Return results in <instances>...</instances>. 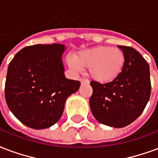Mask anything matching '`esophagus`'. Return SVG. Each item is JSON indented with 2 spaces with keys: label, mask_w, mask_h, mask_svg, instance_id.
<instances>
[{
  "label": "esophagus",
  "mask_w": 158,
  "mask_h": 158,
  "mask_svg": "<svg viewBox=\"0 0 158 158\" xmlns=\"http://www.w3.org/2000/svg\"><path fill=\"white\" fill-rule=\"evenodd\" d=\"M80 81H81V83H89V80L86 79V78H81Z\"/></svg>",
  "instance_id": "1"
}]
</instances>
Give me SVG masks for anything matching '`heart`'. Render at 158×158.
Instances as JSON below:
<instances>
[{
    "mask_svg": "<svg viewBox=\"0 0 158 158\" xmlns=\"http://www.w3.org/2000/svg\"><path fill=\"white\" fill-rule=\"evenodd\" d=\"M125 55L119 49L95 46L78 52L75 59L69 58L68 65L75 72H81V67H89L91 77L99 82L114 80L122 70Z\"/></svg>",
    "mask_w": 158,
    "mask_h": 158,
    "instance_id": "heart-1",
    "label": "heart"
}]
</instances>
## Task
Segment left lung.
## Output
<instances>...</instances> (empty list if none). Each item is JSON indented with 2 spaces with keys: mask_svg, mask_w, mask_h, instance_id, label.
Instances as JSON below:
<instances>
[{
  "mask_svg": "<svg viewBox=\"0 0 158 158\" xmlns=\"http://www.w3.org/2000/svg\"><path fill=\"white\" fill-rule=\"evenodd\" d=\"M125 64L114 80L106 83L91 81V112L100 123L108 127H127L143 113L151 96L150 67L141 54L131 46L118 45Z\"/></svg>",
  "mask_w": 158,
  "mask_h": 158,
  "instance_id": "8db88e82",
  "label": "left lung"
}]
</instances>
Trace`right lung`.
<instances>
[{
	"mask_svg": "<svg viewBox=\"0 0 158 158\" xmlns=\"http://www.w3.org/2000/svg\"><path fill=\"white\" fill-rule=\"evenodd\" d=\"M65 45L35 44L23 48L12 59L5 82L8 108L19 121L44 129L61 118L67 98L81 82L67 79L61 60Z\"/></svg>",
	"mask_w": 158,
	"mask_h": 158,
	"instance_id": "1",
	"label": "right lung"
}]
</instances>
